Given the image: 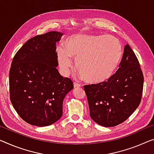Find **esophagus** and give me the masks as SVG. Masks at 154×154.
Returning <instances> with one entry per match:
<instances>
[{"label": "esophagus", "instance_id": "1", "mask_svg": "<svg viewBox=\"0 0 154 154\" xmlns=\"http://www.w3.org/2000/svg\"><path fill=\"white\" fill-rule=\"evenodd\" d=\"M74 87L75 88H79L81 87V84L77 83V82H74Z\"/></svg>", "mask_w": 154, "mask_h": 154}]
</instances>
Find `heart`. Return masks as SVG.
<instances>
[{
  "label": "heart",
  "instance_id": "1",
  "mask_svg": "<svg viewBox=\"0 0 154 154\" xmlns=\"http://www.w3.org/2000/svg\"><path fill=\"white\" fill-rule=\"evenodd\" d=\"M63 47L57 48V59L64 75L72 67V59L79 75L86 82L99 84L111 77L120 63L122 49L118 38L106 34H73Z\"/></svg>",
  "mask_w": 154,
  "mask_h": 154
}]
</instances>
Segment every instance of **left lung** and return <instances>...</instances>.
Here are the masks:
<instances>
[{
	"label": "left lung",
	"instance_id": "8db88e82",
	"mask_svg": "<svg viewBox=\"0 0 154 154\" xmlns=\"http://www.w3.org/2000/svg\"><path fill=\"white\" fill-rule=\"evenodd\" d=\"M143 83L139 61L127 44L118 70L108 81L84 86L92 120L105 127L122 123L138 107Z\"/></svg>",
	"mask_w": 154,
	"mask_h": 154
}]
</instances>
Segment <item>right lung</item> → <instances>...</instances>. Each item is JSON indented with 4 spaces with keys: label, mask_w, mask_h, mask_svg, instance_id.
Returning <instances> with one entry per match:
<instances>
[{
    "label": "right lung",
    "mask_w": 154,
    "mask_h": 154,
    "mask_svg": "<svg viewBox=\"0 0 154 154\" xmlns=\"http://www.w3.org/2000/svg\"><path fill=\"white\" fill-rule=\"evenodd\" d=\"M63 34L52 31L30 38L15 54L10 70L13 107L29 125H51L63 115L65 96L73 88L58 70L56 43Z\"/></svg>",
    "instance_id": "right-lung-1"
}]
</instances>
